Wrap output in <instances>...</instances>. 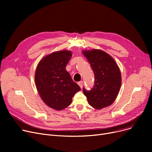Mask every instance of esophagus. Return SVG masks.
<instances>
[{
  "label": "esophagus",
  "instance_id": "obj_1",
  "mask_svg": "<svg viewBox=\"0 0 152 152\" xmlns=\"http://www.w3.org/2000/svg\"><path fill=\"white\" fill-rule=\"evenodd\" d=\"M78 84H79V86H80L81 88H82L83 86V81H81L78 82Z\"/></svg>",
  "mask_w": 152,
  "mask_h": 152
}]
</instances>
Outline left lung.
<instances>
[{"label": "left lung", "instance_id": "left-lung-1", "mask_svg": "<svg viewBox=\"0 0 152 152\" xmlns=\"http://www.w3.org/2000/svg\"><path fill=\"white\" fill-rule=\"evenodd\" d=\"M94 73V85L90 90L83 87L89 104L100 110L112 104L121 85V72L114 59L100 50L84 51Z\"/></svg>", "mask_w": 152, "mask_h": 152}]
</instances>
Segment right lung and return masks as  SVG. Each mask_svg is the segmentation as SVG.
Instances as JSON below:
<instances>
[{
    "instance_id": "add662e5",
    "label": "right lung",
    "mask_w": 152,
    "mask_h": 152,
    "mask_svg": "<svg viewBox=\"0 0 152 152\" xmlns=\"http://www.w3.org/2000/svg\"><path fill=\"white\" fill-rule=\"evenodd\" d=\"M71 57L70 51L55 52L40 61L36 68L37 91L45 104L55 110L68 107L74 95L81 90L65 68Z\"/></svg>"
}]
</instances>
